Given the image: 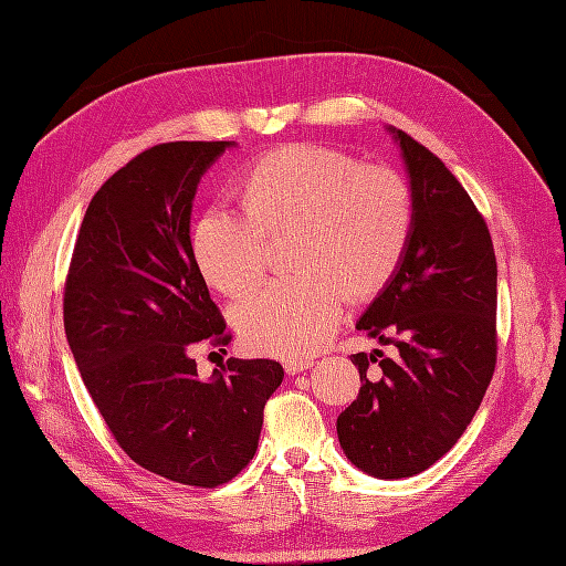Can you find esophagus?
I'll return each mask as SVG.
<instances>
[{"label":"esophagus","mask_w":566,"mask_h":566,"mask_svg":"<svg viewBox=\"0 0 566 566\" xmlns=\"http://www.w3.org/2000/svg\"><path fill=\"white\" fill-rule=\"evenodd\" d=\"M285 373L287 375H300V373H304V369H308V367H314V360H308V358H292V360H285Z\"/></svg>","instance_id":"obj_1"}]
</instances>
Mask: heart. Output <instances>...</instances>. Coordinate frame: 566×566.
<instances>
[{
    "instance_id": "b5f03b06",
    "label": "heart",
    "mask_w": 566,
    "mask_h": 566,
    "mask_svg": "<svg viewBox=\"0 0 566 566\" xmlns=\"http://www.w3.org/2000/svg\"><path fill=\"white\" fill-rule=\"evenodd\" d=\"M412 191L400 172L360 166L323 145L266 151L243 175V206L212 203L191 248L210 285L237 295L264 271L266 237L287 241L297 276L269 281L233 304L245 348L304 358L335 333L346 304L381 290L412 237Z\"/></svg>"
}]
</instances>
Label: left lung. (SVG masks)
I'll list each match as a JSON object with an SVG mask.
<instances>
[{"mask_svg": "<svg viewBox=\"0 0 566 566\" xmlns=\"http://www.w3.org/2000/svg\"><path fill=\"white\" fill-rule=\"evenodd\" d=\"M400 145L415 224L391 281L358 329L396 356L354 354L360 391L337 419L348 461L379 480L412 478L452 450L475 417L496 365V258L490 229L433 151Z\"/></svg>", "mask_w": 566, "mask_h": 566, "instance_id": "left-lung-1", "label": "left lung"}]
</instances>
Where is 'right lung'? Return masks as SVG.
I'll return each mask as SVG.
<instances>
[{
	"instance_id": "1",
	"label": "right lung",
	"mask_w": 566,
	"mask_h": 566,
	"mask_svg": "<svg viewBox=\"0 0 566 566\" xmlns=\"http://www.w3.org/2000/svg\"><path fill=\"white\" fill-rule=\"evenodd\" d=\"M233 143H164L95 191L76 237L63 316L72 356L122 450L191 486L237 478L258 452L276 360H239L199 379L191 346L229 344L193 258L201 175Z\"/></svg>"
}]
</instances>
